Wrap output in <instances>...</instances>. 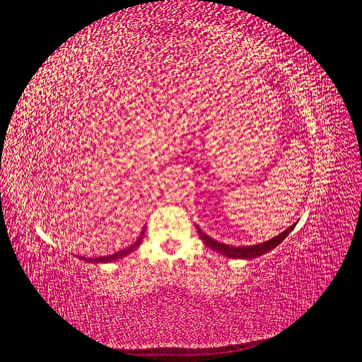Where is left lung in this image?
<instances>
[{"label":"left lung","instance_id":"1","mask_svg":"<svg viewBox=\"0 0 362 362\" xmlns=\"http://www.w3.org/2000/svg\"><path fill=\"white\" fill-rule=\"evenodd\" d=\"M292 230H293V225L289 226V228L285 230L284 233H280L279 235L267 240V242L259 243V245H252V246H230V245L219 243V242H216V240H213L211 237L204 234L199 228H198V234H199V237H202V240L206 243L207 247L222 253V255H225V257L235 258V259H252V258L261 257V255H264V253L270 252L272 249L279 246Z\"/></svg>","mask_w":362,"mask_h":362}]
</instances>
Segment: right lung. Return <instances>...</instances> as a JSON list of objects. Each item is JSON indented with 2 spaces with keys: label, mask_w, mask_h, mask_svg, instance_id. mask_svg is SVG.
<instances>
[{
  "label": "right lung",
  "mask_w": 362,
  "mask_h": 362,
  "mask_svg": "<svg viewBox=\"0 0 362 362\" xmlns=\"http://www.w3.org/2000/svg\"><path fill=\"white\" fill-rule=\"evenodd\" d=\"M143 235H144V230L141 231V234H140V237L137 238L136 243L131 245L129 247H127V249H124V250L113 253V255H109V257H98V258H85V257H82L80 259H83V261H86V262H93V264H97V262H101V264H103V262H112V261H116V259H119V258H124V257L128 255V253L134 252V250H136V249L140 246L141 240H143Z\"/></svg>",
  "instance_id": "right-lung-1"
}]
</instances>
